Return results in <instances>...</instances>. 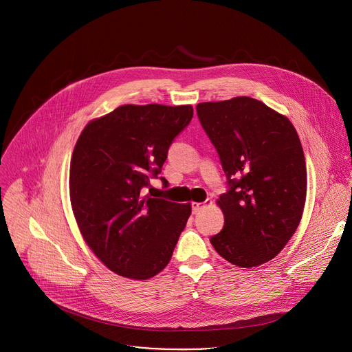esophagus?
Returning <instances> with one entry per match:
<instances>
[{"mask_svg": "<svg viewBox=\"0 0 352 352\" xmlns=\"http://www.w3.org/2000/svg\"><path fill=\"white\" fill-rule=\"evenodd\" d=\"M208 204H212V202H209V200H208V202H204V204H193V205H192V213L196 214V213H199L200 210H204V209L208 206Z\"/></svg>", "mask_w": 352, "mask_h": 352, "instance_id": "esophagus-1", "label": "esophagus"}]
</instances>
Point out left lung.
Returning a JSON list of instances; mask_svg holds the SVG:
<instances>
[{"instance_id":"left-lung-1","label":"left lung","mask_w":352,"mask_h":352,"mask_svg":"<svg viewBox=\"0 0 352 352\" xmlns=\"http://www.w3.org/2000/svg\"><path fill=\"white\" fill-rule=\"evenodd\" d=\"M196 111L230 186L217 199L224 227L210 242L235 266H261L281 252L302 219V144L285 116L252 97L199 103Z\"/></svg>"}]
</instances>
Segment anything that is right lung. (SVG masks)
<instances>
[{
  "instance_id": "obj_1",
  "label": "right lung",
  "mask_w": 352,
  "mask_h": 352,
  "mask_svg": "<svg viewBox=\"0 0 352 352\" xmlns=\"http://www.w3.org/2000/svg\"><path fill=\"white\" fill-rule=\"evenodd\" d=\"M192 106L125 104L91 120L75 144L69 196L79 231L111 272L132 280L159 274L190 216V204L143 196ZM163 182L167 181L163 178Z\"/></svg>"
}]
</instances>
